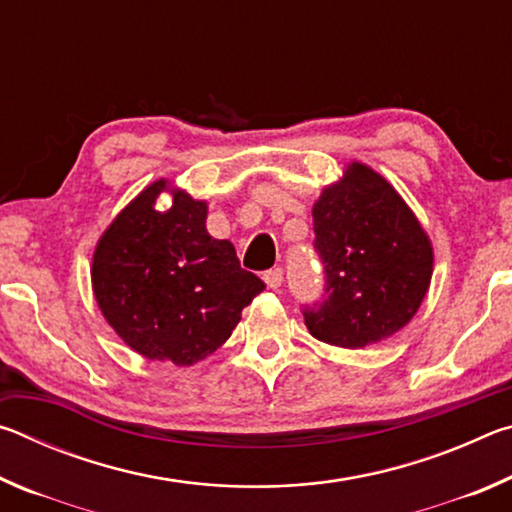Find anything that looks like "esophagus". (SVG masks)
<instances>
[{"mask_svg": "<svg viewBox=\"0 0 512 512\" xmlns=\"http://www.w3.org/2000/svg\"><path fill=\"white\" fill-rule=\"evenodd\" d=\"M264 282L268 289H280L282 282H284V273L282 268H271V271L264 273Z\"/></svg>", "mask_w": 512, "mask_h": 512, "instance_id": "34e87169", "label": "esophagus"}]
</instances>
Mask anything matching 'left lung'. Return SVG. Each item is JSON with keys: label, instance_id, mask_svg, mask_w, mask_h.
<instances>
[{"label": "left lung", "instance_id": "1", "mask_svg": "<svg viewBox=\"0 0 512 512\" xmlns=\"http://www.w3.org/2000/svg\"><path fill=\"white\" fill-rule=\"evenodd\" d=\"M311 214L325 273L323 302L302 309L311 336L350 350L393 336L418 311L433 266L409 205L379 173L352 162Z\"/></svg>", "mask_w": 512, "mask_h": 512}]
</instances>
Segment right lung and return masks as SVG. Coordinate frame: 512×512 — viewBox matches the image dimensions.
<instances>
[{
    "label": "right lung",
    "mask_w": 512,
    "mask_h": 512,
    "mask_svg": "<svg viewBox=\"0 0 512 512\" xmlns=\"http://www.w3.org/2000/svg\"><path fill=\"white\" fill-rule=\"evenodd\" d=\"M158 180L103 232L92 287L112 329L146 359L192 366L228 341L266 284L244 271L235 246L205 230L207 205Z\"/></svg>",
    "instance_id": "add662e5"
}]
</instances>
